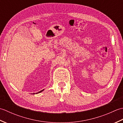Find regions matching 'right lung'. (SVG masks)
Listing matches in <instances>:
<instances>
[{
  "label": "right lung",
  "instance_id": "right-lung-1",
  "mask_svg": "<svg viewBox=\"0 0 123 123\" xmlns=\"http://www.w3.org/2000/svg\"><path fill=\"white\" fill-rule=\"evenodd\" d=\"M44 90V89H43ZM43 90H41V91H39V92H38V93H40V92H42V91H43ZM33 94H35V93H33Z\"/></svg>",
  "mask_w": 123,
  "mask_h": 123
}]
</instances>
